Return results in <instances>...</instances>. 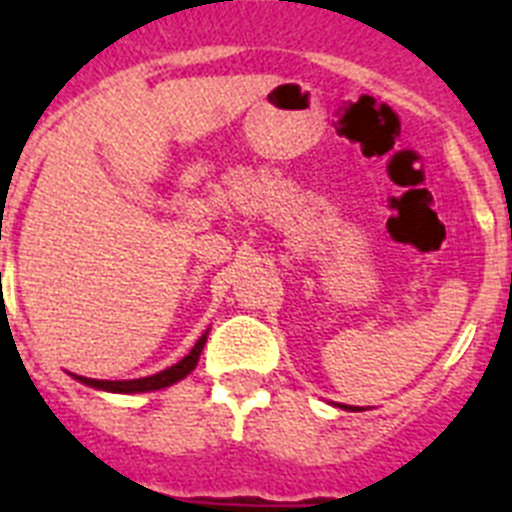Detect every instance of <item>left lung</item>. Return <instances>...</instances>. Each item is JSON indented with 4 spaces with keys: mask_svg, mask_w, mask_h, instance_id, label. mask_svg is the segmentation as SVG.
Segmentation results:
<instances>
[{
    "mask_svg": "<svg viewBox=\"0 0 512 512\" xmlns=\"http://www.w3.org/2000/svg\"><path fill=\"white\" fill-rule=\"evenodd\" d=\"M338 408H343V410H354V408H351V405H338Z\"/></svg>",
    "mask_w": 512,
    "mask_h": 512,
    "instance_id": "8db88e82",
    "label": "left lung"
}]
</instances>
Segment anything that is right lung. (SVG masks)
Returning a JSON list of instances; mask_svg holds the SVG:
<instances>
[{"label": "right lung", "instance_id": "right-lung-1", "mask_svg": "<svg viewBox=\"0 0 512 512\" xmlns=\"http://www.w3.org/2000/svg\"><path fill=\"white\" fill-rule=\"evenodd\" d=\"M207 333L200 338V341L194 343V348L184 356L182 361H176L174 366L164 369V372L151 374V377H140V379H122V382H107V379H89V377H76L81 384H87V387H94V390H104V392H120V395H133V392H153V390H164L169 384L179 382V379L187 377L192 372L197 361H200L202 348H205Z\"/></svg>", "mask_w": 512, "mask_h": 512}]
</instances>
